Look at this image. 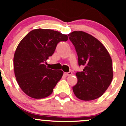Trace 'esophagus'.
Returning a JSON list of instances; mask_svg holds the SVG:
<instances>
[{
  "label": "esophagus",
  "instance_id": "esophagus-1",
  "mask_svg": "<svg viewBox=\"0 0 126 126\" xmlns=\"http://www.w3.org/2000/svg\"><path fill=\"white\" fill-rule=\"evenodd\" d=\"M64 74H65L66 76H71V75H72V72L69 71V72H64Z\"/></svg>",
  "mask_w": 126,
  "mask_h": 126
}]
</instances>
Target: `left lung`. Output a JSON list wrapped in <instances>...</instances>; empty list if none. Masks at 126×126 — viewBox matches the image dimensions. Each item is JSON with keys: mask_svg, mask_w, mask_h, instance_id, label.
<instances>
[{"mask_svg": "<svg viewBox=\"0 0 126 126\" xmlns=\"http://www.w3.org/2000/svg\"><path fill=\"white\" fill-rule=\"evenodd\" d=\"M78 57L79 66L83 71L77 72V83L72 87L77 98L91 101L99 98L113 79L112 60L104 45L92 35L82 31L68 35Z\"/></svg>", "mask_w": 126, "mask_h": 126, "instance_id": "1", "label": "left lung"}]
</instances>
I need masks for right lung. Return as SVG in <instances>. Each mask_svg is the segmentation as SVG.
Masks as SVG:
<instances>
[{
  "instance_id": "right-lung-1",
  "label": "right lung",
  "mask_w": 126,
  "mask_h": 126,
  "mask_svg": "<svg viewBox=\"0 0 126 126\" xmlns=\"http://www.w3.org/2000/svg\"><path fill=\"white\" fill-rule=\"evenodd\" d=\"M67 40V35L43 29L32 30L21 40L14 55V71L19 86L27 95L41 99L51 94L63 72L49 69L45 63L57 44Z\"/></svg>"
}]
</instances>
